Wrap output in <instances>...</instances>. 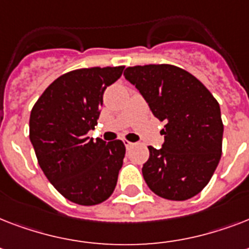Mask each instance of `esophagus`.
I'll use <instances>...</instances> for the list:
<instances>
[{
	"instance_id": "esophagus-1",
	"label": "esophagus",
	"mask_w": 249,
	"mask_h": 249,
	"mask_svg": "<svg viewBox=\"0 0 249 249\" xmlns=\"http://www.w3.org/2000/svg\"><path fill=\"white\" fill-rule=\"evenodd\" d=\"M124 144L126 148H132L133 146H136V143H133V142H129V141L124 140Z\"/></svg>"
}]
</instances>
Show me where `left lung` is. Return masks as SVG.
Wrapping results in <instances>:
<instances>
[{
    "instance_id": "1",
    "label": "left lung",
    "mask_w": 249,
    "mask_h": 249,
    "mask_svg": "<svg viewBox=\"0 0 249 249\" xmlns=\"http://www.w3.org/2000/svg\"><path fill=\"white\" fill-rule=\"evenodd\" d=\"M124 76L154 116L165 121L161 148L148 146L144 181L168 200L195 196L208 185L221 159L224 124L218 102L195 76L176 66L128 67Z\"/></svg>"
}]
</instances>
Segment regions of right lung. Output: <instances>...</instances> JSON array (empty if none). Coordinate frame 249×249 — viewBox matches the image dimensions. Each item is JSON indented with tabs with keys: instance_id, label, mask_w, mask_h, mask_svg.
I'll return each mask as SVG.
<instances>
[{
	"instance_id": "add662e5",
	"label": "right lung",
	"mask_w": 249,
	"mask_h": 249,
	"mask_svg": "<svg viewBox=\"0 0 249 249\" xmlns=\"http://www.w3.org/2000/svg\"><path fill=\"white\" fill-rule=\"evenodd\" d=\"M124 67L81 68L46 88L29 117V140L50 183L70 201L95 205L116 187L125 146L88 137L101 113L103 93Z\"/></svg>"
}]
</instances>
